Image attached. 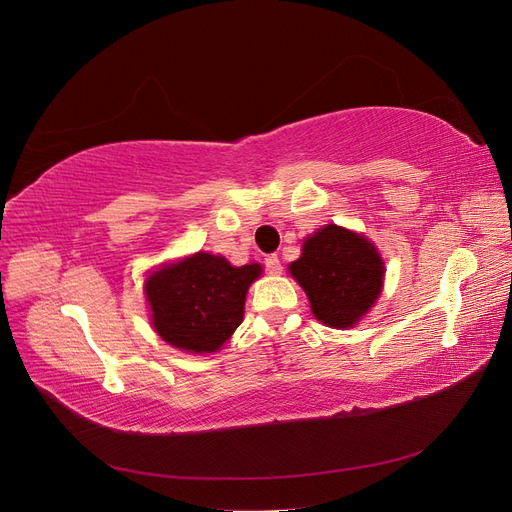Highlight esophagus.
I'll return each mask as SVG.
<instances>
[{"instance_id":"obj_1","label":"esophagus","mask_w":512,"mask_h":512,"mask_svg":"<svg viewBox=\"0 0 512 512\" xmlns=\"http://www.w3.org/2000/svg\"><path fill=\"white\" fill-rule=\"evenodd\" d=\"M265 267H267V271L273 273V275L282 273V262H280V258H277L275 254H271V256L265 258Z\"/></svg>"}]
</instances>
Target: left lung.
I'll return each mask as SVG.
<instances>
[{
    "mask_svg": "<svg viewBox=\"0 0 512 512\" xmlns=\"http://www.w3.org/2000/svg\"><path fill=\"white\" fill-rule=\"evenodd\" d=\"M290 273L305 290L314 316L329 327L346 329L376 303L384 265L365 237L329 224L305 241Z\"/></svg>",
    "mask_w": 512,
    "mask_h": 512,
    "instance_id": "8db88e82",
    "label": "left lung"
}]
</instances>
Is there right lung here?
<instances>
[{
  "label": "right lung",
  "instance_id": "add662e5",
  "mask_svg": "<svg viewBox=\"0 0 512 512\" xmlns=\"http://www.w3.org/2000/svg\"><path fill=\"white\" fill-rule=\"evenodd\" d=\"M260 265L232 267L222 256L198 252L151 273L145 282L153 329L188 352H215L243 322L245 294Z\"/></svg>",
  "mask_w": 512,
  "mask_h": 512
}]
</instances>
